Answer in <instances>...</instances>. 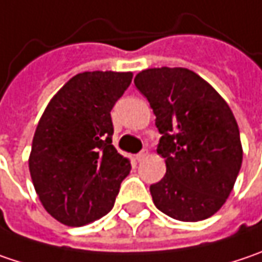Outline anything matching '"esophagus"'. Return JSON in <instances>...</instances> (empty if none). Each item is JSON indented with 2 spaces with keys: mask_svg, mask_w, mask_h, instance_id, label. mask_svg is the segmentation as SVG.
I'll return each mask as SVG.
<instances>
[{
  "mask_svg": "<svg viewBox=\"0 0 262 262\" xmlns=\"http://www.w3.org/2000/svg\"><path fill=\"white\" fill-rule=\"evenodd\" d=\"M146 156H148V151H146V149H142L139 154H136V160H138V162H142V160H145Z\"/></svg>",
  "mask_w": 262,
  "mask_h": 262,
  "instance_id": "1",
  "label": "esophagus"
}]
</instances>
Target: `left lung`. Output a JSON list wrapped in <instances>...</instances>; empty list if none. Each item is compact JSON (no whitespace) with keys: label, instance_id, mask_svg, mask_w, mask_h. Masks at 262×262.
<instances>
[{"label":"left lung","instance_id":"8db88e82","mask_svg":"<svg viewBox=\"0 0 262 262\" xmlns=\"http://www.w3.org/2000/svg\"><path fill=\"white\" fill-rule=\"evenodd\" d=\"M162 133L166 175L149 191L167 216L195 223L216 213L238 175L243 149L236 118L221 95L187 68H151L135 77Z\"/></svg>","mask_w":262,"mask_h":262}]
</instances>
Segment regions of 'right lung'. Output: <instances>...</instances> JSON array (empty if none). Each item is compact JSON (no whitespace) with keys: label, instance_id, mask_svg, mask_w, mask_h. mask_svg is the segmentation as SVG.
<instances>
[{"label":"right lung","instance_id":"right-lung-1","mask_svg":"<svg viewBox=\"0 0 262 262\" xmlns=\"http://www.w3.org/2000/svg\"><path fill=\"white\" fill-rule=\"evenodd\" d=\"M132 77L113 71L77 74L39 118L29 172L41 205L59 223L81 227L114 206L130 162L113 145L111 110Z\"/></svg>","mask_w":262,"mask_h":262}]
</instances>
